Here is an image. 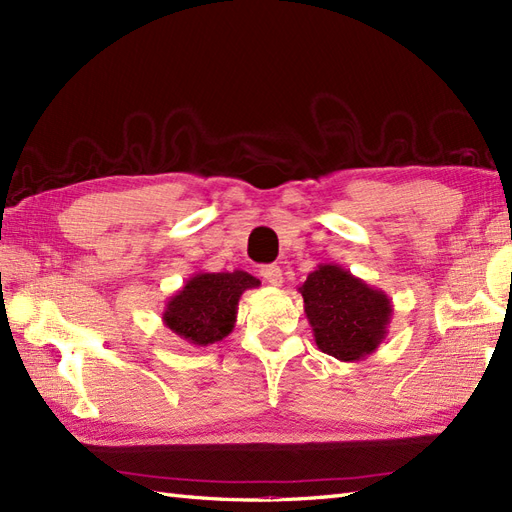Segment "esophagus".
<instances>
[{
	"mask_svg": "<svg viewBox=\"0 0 512 512\" xmlns=\"http://www.w3.org/2000/svg\"><path fill=\"white\" fill-rule=\"evenodd\" d=\"M260 277L265 280L267 284L271 286H282L284 284V275H282V269L277 265H267L260 269Z\"/></svg>",
	"mask_w": 512,
	"mask_h": 512,
	"instance_id": "1",
	"label": "esophagus"
}]
</instances>
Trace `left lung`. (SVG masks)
<instances>
[{"mask_svg": "<svg viewBox=\"0 0 512 512\" xmlns=\"http://www.w3.org/2000/svg\"><path fill=\"white\" fill-rule=\"evenodd\" d=\"M314 342L337 361H363L384 342L393 316L389 294L348 269L322 262L299 288Z\"/></svg>", "mask_w": 512, "mask_h": 512, "instance_id": "1", "label": "left lung"}]
</instances>
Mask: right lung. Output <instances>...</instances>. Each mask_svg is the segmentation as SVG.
<instances>
[{"mask_svg":"<svg viewBox=\"0 0 512 512\" xmlns=\"http://www.w3.org/2000/svg\"><path fill=\"white\" fill-rule=\"evenodd\" d=\"M258 286L260 280L239 269L232 273H194L166 301L164 327L196 348L218 344L235 329L241 294Z\"/></svg>","mask_w":512,"mask_h":512,"instance_id":"right-lung-1","label":"right lung"}]
</instances>
